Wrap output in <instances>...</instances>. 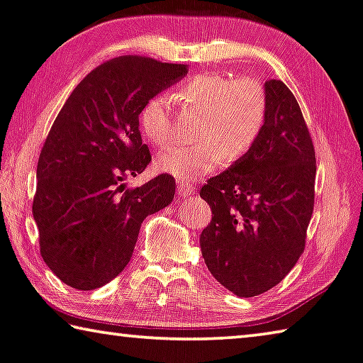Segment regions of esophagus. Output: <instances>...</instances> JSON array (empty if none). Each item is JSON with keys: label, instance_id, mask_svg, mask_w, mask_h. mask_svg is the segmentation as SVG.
Listing matches in <instances>:
<instances>
[{"label": "esophagus", "instance_id": "esophagus-1", "mask_svg": "<svg viewBox=\"0 0 363 363\" xmlns=\"http://www.w3.org/2000/svg\"><path fill=\"white\" fill-rule=\"evenodd\" d=\"M177 192H179V196L187 199V197H192L194 194H196V187H192L191 184L187 182H177Z\"/></svg>", "mask_w": 363, "mask_h": 363}]
</instances>
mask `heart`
<instances>
[{"mask_svg":"<svg viewBox=\"0 0 363 363\" xmlns=\"http://www.w3.org/2000/svg\"><path fill=\"white\" fill-rule=\"evenodd\" d=\"M179 99L200 112L194 145H174L156 156V169L181 181H197L218 167L241 160L256 145L266 122L267 102L262 86L251 78L196 74L184 81ZM140 127L156 147L174 138L172 116L164 96H153L140 111Z\"/></svg>","mask_w":363,"mask_h":363,"instance_id":"1","label":"heart"}]
</instances>
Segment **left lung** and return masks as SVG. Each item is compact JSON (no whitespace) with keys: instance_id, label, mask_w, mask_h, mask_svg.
Wrapping results in <instances>:
<instances>
[{"instance_id":"8db88e82","label":"left lung","mask_w":363,"mask_h":363,"mask_svg":"<svg viewBox=\"0 0 363 363\" xmlns=\"http://www.w3.org/2000/svg\"><path fill=\"white\" fill-rule=\"evenodd\" d=\"M264 94L256 145L200 191L212 208L200 235L205 264L242 298L270 290L295 266L315 205L316 156L298 102L280 79L267 81Z\"/></svg>"}]
</instances>
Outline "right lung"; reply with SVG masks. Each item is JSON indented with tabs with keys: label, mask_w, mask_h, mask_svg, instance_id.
I'll return each mask as SVG.
<instances>
[{
	"label": "right lung",
	"mask_w": 363,
	"mask_h": 363,
	"mask_svg": "<svg viewBox=\"0 0 363 363\" xmlns=\"http://www.w3.org/2000/svg\"><path fill=\"white\" fill-rule=\"evenodd\" d=\"M187 72V65L153 58H112L81 81L58 112L37 163L32 213L43 261L73 289L94 290L116 279L143 220L174 199L172 176L137 189L123 181L151 161L140 111Z\"/></svg>",
	"instance_id": "obj_1"
}]
</instances>
